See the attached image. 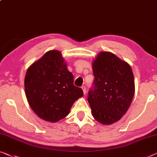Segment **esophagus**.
<instances>
[{"label":"esophagus","mask_w":157,"mask_h":157,"mask_svg":"<svg viewBox=\"0 0 157 157\" xmlns=\"http://www.w3.org/2000/svg\"><path fill=\"white\" fill-rule=\"evenodd\" d=\"M82 90H83V92H84V94H86V87H85V86H82Z\"/></svg>","instance_id":"esophagus-1"}]
</instances>
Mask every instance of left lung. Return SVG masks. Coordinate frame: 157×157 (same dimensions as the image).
Wrapping results in <instances>:
<instances>
[{"mask_svg": "<svg viewBox=\"0 0 157 157\" xmlns=\"http://www.w3.org/2000/svg\"><path fill=\"white\" fill-rule=\"evenodd\" d=\"M94 80L88 92L92 113L98 122L110 125L122 118L135 94L129 65L113 53L101 52L93 62Z\"/></svg>", "mask_w": 157, "mask_h": 157, "instance_id": "8db88e82", "label": "left lung"}]
</instances>
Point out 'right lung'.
<instances>
[{"label": "right lung", "mask_w": 157, "mask_h": 157, "mask_svg": "<svg viewBox=\"0 0 157 157\" xmlns=\"http://www.w3.org/2000/svg\"><path fill=\"white\" fill-rule=\"evenodd\" d=\"M73 81L59 51H48L28 68L25 75V90L30 107L46 121L64 118L74 102L84 95Z\"/></svg>", "instance_id": "1"}]
</instances>
